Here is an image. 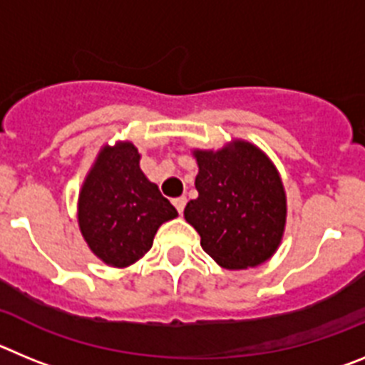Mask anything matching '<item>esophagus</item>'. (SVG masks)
Returning <instances> with one entry per match:
<instances>
[{
    "mask_svg": "<svg viewBox=\"0 0 365 365\" xmlns=\"http://www.w3.org/2000/svg\"><path fill=\"white\" fill-rule=\"evenodd\" d=\"M173 206H175L179 214H182V210H185V206H186V197H185V195H180V197L173 199Z\"/></svg>",
    "mask_w": 365,
    "mask_h": 365,
    "instance_id": "34e87169",
    "label": "esophagus"
}]
</instances>
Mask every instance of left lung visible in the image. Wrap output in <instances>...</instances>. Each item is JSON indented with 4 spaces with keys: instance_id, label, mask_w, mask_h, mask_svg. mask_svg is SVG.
Here are the masks:
<instances>
[{
    "instance_id": "obj_1",
    "label": "left lung",
    "mask_w": 365,
    "mask_h": 365,
    "mask_svg": "<svg viewBox=\"0 0 365 365\" xmlns=\"http://www.w3.org/2000/svg\"><path fill=\"white\" fill-rule=\"evenodd\" d=\"M192 155L199 195L186 205L185 219L201 235L202 250L228 270L265 263L285 234L287 195L278 168L243 138Z\"/></svg>"
}]
</instances>
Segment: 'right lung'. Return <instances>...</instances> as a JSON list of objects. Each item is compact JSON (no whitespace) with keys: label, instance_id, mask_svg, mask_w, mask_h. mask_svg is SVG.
Listing matches in <instances>:
<instances>
[{"label":"right lung","instance_id":"add662e5","mask_svg":"<svg viewBox=\"0 0 365 365\" xmlns=\"http://www.w3.org/2000/svg\"><path fill=\"white\" fill-rule=\"evenodd\" d=\"M78 227L87 247L109 267L133 265L153 245L160 225L177 217L172 202L140 170L130 140L100 148L78 193Z\"/></svg>","mask_w":365,"mask_h":365}]
</instances>
